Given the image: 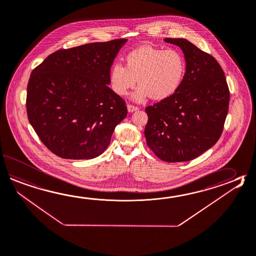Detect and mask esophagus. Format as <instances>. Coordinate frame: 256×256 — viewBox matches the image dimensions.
<instances>
[{
    "mask_svg": "<svg viewBox=\"0 0 256 256\" xmlns=\"http://www.w3.org/2000/svg\"><path fill=\"white\" fill-rule=\"evenodd\" d=\"M126 108H128V111L130 113H132V112H134V111H136V110H138V106H135L130 104H128Z\"/></svg>",
    "mask_w": 256,
    "mask_h": 256,
    "instance_id": "esophagus-1",
    "label": "esophagus"
}]
</instances>
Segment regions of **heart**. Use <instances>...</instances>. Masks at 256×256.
<instances>
[{
  "instance_id": "obj_1",
  "label": "heart",
  "mask_w": 256,
  "mask_h": 256,
  "mask_svg": "<svg viewBox=\"0 0 256 256\" xmlns=\"http://www.w3.org/2000/svg\"><path fill=\"white\" fill-rule=\"evenodd\" d=\"M186 61L180 51L141 46L125 56V66L116 62L110 66L108 81L113 92L126 96L136 80L140 86L133 98L142 101L150 96L162 100L172 96L182 82Z\"/></svg>"
}]
</instances>
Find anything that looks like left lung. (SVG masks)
Masks as SVG:
<instances>
[{
    "label": "left lung",
    "mask_w": 256,
    "mask_h": 256,
    "mask_svg": "<svg viewBox=\"0 0 256 256\" xmlns=\"http://www.w3.org/2000/svg\"><path fill=\"white\" fill-rule=\"evenodd\" d=\"M180 47L186 71L177 91L146 106V144L167 162L192 160L208 150L224 130L230 92L224 70L210 54L184 38H166Z\"/></svg>",
    "instance_id": "left-lung-1"
}]
</instances>
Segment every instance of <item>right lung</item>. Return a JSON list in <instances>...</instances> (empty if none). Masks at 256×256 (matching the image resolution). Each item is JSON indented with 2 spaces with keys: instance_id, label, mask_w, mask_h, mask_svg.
<instances>
[{
  "instance_id": "obj_1",
  "label": "right lung",
  "mask_w": 256,
  "mask_h": 256,
  "mask_svg": "<svg viewBox=\"0 0 256 256\" xmlns=\"http://www.w3.org/2000/svg\"><path fill=\"white\" fill-rule=\"evenodd\" d=\"M126 39L62 49L32 70L27 86L28 120L56 156L90 160L101 155L128 114L108 88V71Z\"/></svg>"
}]
</instances>
